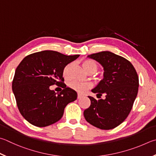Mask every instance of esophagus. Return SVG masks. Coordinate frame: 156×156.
<instances>
[{
  "mask_svg": "<svg viewBox=\"0 0 156 156\" xmlns=\"http://www.w3.org/2000/svg\"><path fill=\"white\" fill-rule=\"evenodd\" d=\"M83 96L82 95L78 94V97H77V98H78V99H80V98H83Z\"/></svg>",
  "mask_w": 156,
  "mask_h": 156,
  "instance_id": "1",
  "label": "esophagus"
}]
</instances>
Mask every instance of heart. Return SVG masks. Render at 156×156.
I'll return each mask as SVG.
<instances>
[{"instance_id":"1","label":"heart","mask_w":156,"mask_h":156,"mask_svg":"<svg viewBox=\"0 0 156 156\" xmlns=\"http://www.w3.org/2000/svg\"><path fill=\"white\" fill-rule=\"evenodd\" d=\"M71 64H68L63 69V76L66 78H67L69 76V71L70 68ZM83 66L84 70L86 72L89 73H95L97 70V65L95 64V62H93L91 60H85L83 62ZM69 87L72 89L73 90H76V92L79 93H84L87 90L90 89V84L87 83H80L77 81H73L69 83Z\"/></svg>"}]
</instances>
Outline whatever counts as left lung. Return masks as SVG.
<instances>
[{
  "label": "left lung",
  "instance_id": "8db88e82",
  "mask_svg": "<svg viewBox=\"0 0 156 156\" xmlns=\"http://www.w3.org/2000/svg\"><path fill=\"white\" fill-rule=\"evenodd\" d=\"M87 57L104 67V78L91 91L106 98L95 100L88 96L90 106L84 110L88 123L101 129H111L123 123L131 111L137 96L138 77L134 66L122 56L109 51L92 54Z\"/></svg>",
  "mask_w": 156,
  "mask_h": 156
}]
</instances>
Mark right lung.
<instances>
[{"label":"right lung","mask_w":156,"mask_h":156,"mask_svg":"<svg viewBox=\"0 0 156 156\" xmlns=\"http://www.w3.org/2000/svg\"><path fill=\"white\" fill-rule=\"evenodd\" d=\"M52 50H44L26 56L16 68L12 90L17 106L25 119L33 126L46 127L57 122L64 109L77 99V93L63 83V69L79 57ZM64 88L58 94L49 87Z\"/></svg>","instance_id":"obj_1"}]
</instances>
